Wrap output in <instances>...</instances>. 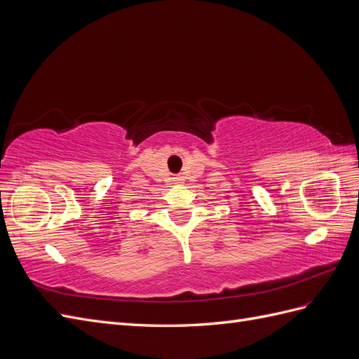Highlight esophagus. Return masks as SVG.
<instances>
[{
    "label": "esophagus",
    "instance_id": "obj_1",
    "mask_svg": "<svg viewBox=\"0 0 359 359\" xmlns=\"http://www.w3.org/2000/svg\"><path fill=\"white\" fill-rule=\"evenodd\" d=\"M177 180H178V178H177Z\"/></svg>",
    "mask_w": 359,
    "mask_h": 359
}]
</instances>
